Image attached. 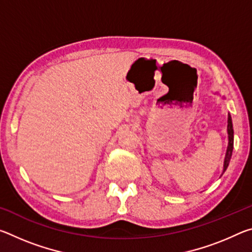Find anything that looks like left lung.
<instances>
[{"label": "left lung", "instance_id": "8db88e82", "mask_svg": "<svg viewBox=\"0 0 252 252\" xmlns=\"http://www.w3.org/2000/svg\"><path fill=\"white\" fill-rule=\"evenodd\" d=\"M217 94V92H216ZM224 99V96H222ZM227 132H228V147H227V151H225V156H224V160H223V169H222V173L221 176L227 170L229 162L231 160L232 157V150H233V126H232V119L230 113H228V126H227Z\"/></svg>", "mask_w": 252, "mask_h": 252}]
</instances>
